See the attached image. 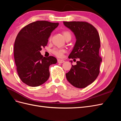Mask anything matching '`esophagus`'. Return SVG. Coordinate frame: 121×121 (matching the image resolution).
<instances>
[{
  "label": "esophagus",
  "instance_id": "esophagus-1",
  "mask_svg": "<svg viewBox=\"0 0 121 121\" xmlns=\"http://www.w3.org/2000/svg\"><path fill=\"white\" fill-rule=\"evenodd\" d=\"M57 62H58V63H59V64H61V63H63L64 62H65V61H64V60H60V59H58V60H57Z\"/></svg>",
  "mask_w": 121,
  "mask_h": 121
}]
</instances>
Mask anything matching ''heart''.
<instances>
[{
    "label": "heart",
    "mask_w": 121,
    "mask_h": 121,
    "mask_svg": "<svg viewBox=\"0 0 121 121\" xmlns=\"http://www.w3.org/2000/svg\"><path fill=\"white\" fill-rule=\"evenodd\" d=\"M63 34L65 39H66L69 37H71V33L68 31H64L63 32ZM52 52L53 54H54L55 56H57L58 57H62L64 56V53H65V50L64 49L54 48L52 50Z\"/></svg>",
    "instance_id": "b5f03b06"
}]
</instances>
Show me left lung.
Masks as SVG:
<instances>
[{
  "instance_id": "8db88e82",
  "label": "left lung",
  "mask_w": 121,
  "mask_h": 121,
  "mask_svg": "<svg viewBox=\"0 0 121 121\" xmlns=\"http://www.w3.org/2000/svg\"><path fill=\"white\" fill-rule=\"evenodd\" d=\"M64 24L74 33L76 38L69 58H79L65 76L73 86L83 88L93 83L99 74L102 61L99 54V35L96 29L86 22H64Z\"/></svg>"
}]
</instances>
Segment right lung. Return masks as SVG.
<instances>
[{"label": "right lung", "mask_w": 121, "mask_h": 121, "mask_svg": "<svg viewBox=\"0 0 121 121\" xmlns=\"http://www.w3.org/2000/svg\"><path fill=\"white\" fill-rule=\"evenodd\" d=\"M58 23L38 21L26 26L18 33L14 44V58L18 75L31 87L42 85L48 79L49 67L56 64V57H43L40 51L48 43Z\"/></svg>", "instance_id": "1"}]
</instances>
